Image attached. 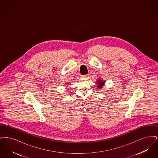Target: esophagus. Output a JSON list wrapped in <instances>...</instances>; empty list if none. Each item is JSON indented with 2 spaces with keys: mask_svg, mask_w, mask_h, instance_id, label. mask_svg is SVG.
Listing matches in <instances>:
<instances>
[{
  "mask_svg": "<svg viewBox=\"0 0 158 158\" xmlns=\"http://www.w3.org/2000/svg\"><path fill=\"white\" fill-rule=\"evenodd\" d=\"M82 77L83 78H87V77H88V76L87 75H82Z\"/></svg>",
  "mask_w": 158,
  "mask_h": 158,
  "instance_id": "obj_1",
  "label": "esophagus"
}]
</instances>
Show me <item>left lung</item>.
<instances>
[{"label": "left lung", "instance_id": "obj_1", "mask_svg": "<svg viewBox=\"0 0 158 158\" xmlns=\"http://www.w3.org/2000/svg\"><path fill=\"white\" fill-rule=\"evenodd\" d=\"M96 82L97 83V89H101L105 85V81H104V80L101 79H97Z\"/></svg>", "mask_w": 158, "mask_h": 158}]
</instances>
